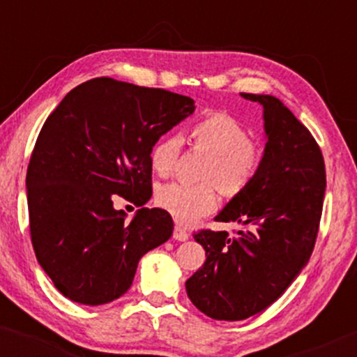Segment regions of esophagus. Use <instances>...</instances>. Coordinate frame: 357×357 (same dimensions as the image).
Here are the masks:
<instances>
[{
	"instance_id": "obj_1",
	"label": "esophagus",
	"mask_w": 357,
	"mask_h": 357,
	"mask_svg": "<svg viewBox=\"0 0 357 357\" xmlns=\"http://www.w3.org/2000/svg\"><path fill=\"white\" fill-rule=\"evenodd\" d=\"M173 236H174V240H178V241H186L188 238H190V233L184 230L181 225H176Z\"/></svg>"
}]
</instances>
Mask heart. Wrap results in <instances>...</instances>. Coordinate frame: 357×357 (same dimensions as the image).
Here are the masks:
<instances>
[{"instance_id":"obj_1","label":"heart","mask_w":357,"mask_h":357,"mask_svg":"<svg viewBox=\"0 0 357 357\" xmlns=\"http://www.w3.org/2000/svg\"><path fill=\"white\" fill-rule=\"evenodd\" d=\"M191 147L208 154L198 184L167 183L155 192V202L179 225H192L218 206V190L238 196L255 181L261 167V149L248 130L227 114H210L190 127ZM183 154V137L166 134L151 149V167L155 174L169 176Z\"/></svg>"}]
</instances>
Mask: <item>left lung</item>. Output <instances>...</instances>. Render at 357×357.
Returning a JSON list of instances; mask_svg holds the SVG:
<instances>
[{
  "label": "left lung",
  "mask_w": 357,
  "mask_h": 357,
  "mask_svg": "<svg viewBox=\"0 0 357 357\" xmlns=\"http://www.w3.org/2000/svg\"><path fill=\"white\" fill-rule=\"evenodd\" d=\"M264 105L267 144L260 173L216 216L243 230H199L206 261L186 280L196 309L216 321H243L272 305L309 261L319 233L326 165L310 130L272 96Z\"/></svg>",
  "instance_id": "8db88e82"
}]
</instances>
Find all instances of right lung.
<instances>
[{
	"label": "right lung",
	"mask_w": 357,
	"mask_h": 357,
	"mask_svg": "<svg viewBox=\"0 0 357 357\" xmlns=\"http://www.w3.org/2000/svg\"><path fill=\"white\" fill-rule=\"evenodd\" d=\"M195 109L186 96L99 77L72 89L47 117L26 171L28 215L36 260L65 297L116 301L141 257L171 238L166 210L141 208L127 221L114 199L147 203L151 149Z\"/></svg>",
	"instance_id": "add662e5"
}]
</instances>
